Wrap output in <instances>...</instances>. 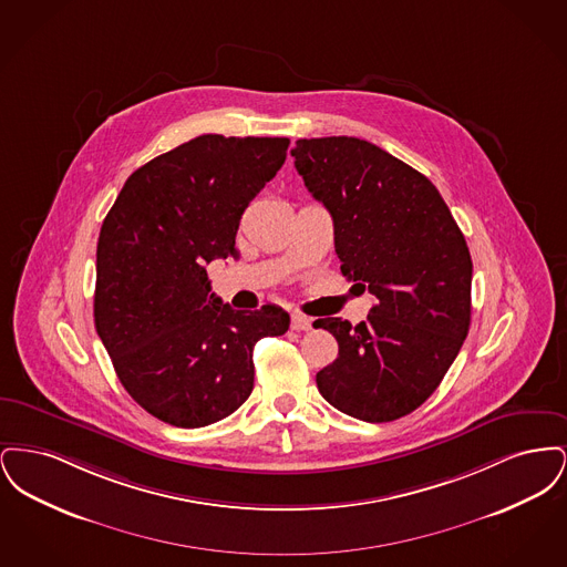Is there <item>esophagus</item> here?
Returning a JSON list of instances; mask_svg holds the SVG:
<instances>
[{"label":"esophagus","instance_id":"34e87169","mask_svg":"<svg viewBox=\"0 0 567 567\" xmlns=\"http://www.w3.org/2000/svg\"><path fill=\"white\" fill-rule=\"evenodd\" d=\"M312 327V321L308 319V317H303V315H291V329H296V331H308Z\"/></svg>","mask_w":567,"mask_h":567}]
</instances>
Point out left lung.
Returning a JSON list of instances; mask_svg holds the SVG:
<instances>
[{
  "instance_id": "1",
  "label": "left lung",
  "mask_w": 567,
  "mask_h": 567,
  "mask_svg": "<svg viewBox=\"0 0 567 567\" xmlns=\"http://www.w3.org/2000/svg\"><path fill=\"white\" fill-rule=\"evenodd\" d=\"M291 155L333 218L340 270L377 297L368 321H315L338 340L317 386L359 421H395L432 395L467 336V244L432 181L377 144L310 137L297 140Z\"/></svg>"
}]
</instances>
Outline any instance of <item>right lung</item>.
Segmentation results:
<instances>
[{"mask_svg":"<svg viewBox=\"0 0 567 567\" xmlns=\"http://www.w3.org/2000/svg\"><path fill=\"white\" fill-rule=\"evenodd\" d=\"M287 148L289 137L199 135L137 167L104 218L95 329L125 391L163 423L195 430L236 412L255 344L289 329L278 306L223 303L206 274L238 257L244 210Z\"/></svg>","mask_w":567,"mask_h":567,"instance_id":"right-lung-1","label":"right lung"}]
</instances>
